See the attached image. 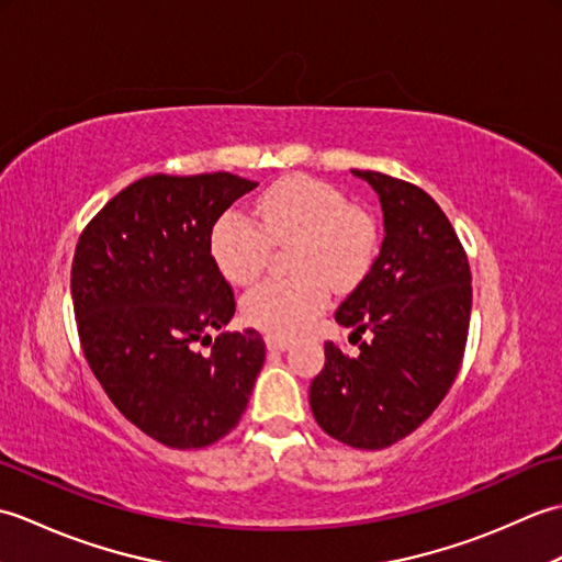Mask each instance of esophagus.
I'll return each instance as SVG.
<instances>
[{
  "label": "esophagus",
  "mask_w": 562,
  "mask_h": 562,
  "mask_svg": "<svg viewBox=\"0 0 562 562\" xmlns=\"http://www.w3.org/2000/svg\"><path fill=\"white\" fill-rule=\"evenodd\" d=\"M290 342H292V340L284 338V336H266V345H268V350H272V352L288 350Z\"/></svg>",
  "instance_id": "1"
}]
</instances>
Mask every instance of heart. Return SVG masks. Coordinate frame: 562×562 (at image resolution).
<instances>
[{"label":"heart","instance_id":"1","mask_svg":"<svg viewBox=\"0 0 562 562\" xmlns=\"http://www.w3.org/2000/svg\"><path fill=\"white\" fill-rule=\"evenodd\" d=\"M254 214L258 225L238 210L220 214L210 229V256L226 280L248 284L266 266L270 244L294 238V278L262 280L241 302L248 324L270 336L304 330L326 308L328 282L350 288L374 258V220L318 178L290 176L272 183L256 200Z\"/></svg>","mask_w":562,"mask_h":562}]
</instances>
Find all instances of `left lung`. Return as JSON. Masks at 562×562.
Instances as JSON below:
<instances>
[{
    "instance_id": "obj_1",
    "label": "left lung",
    "mask_w": 562,
    "mask_h": 562,
    "mask_svg": "<svg viewBox=\"0 0 562 562\" xmlns=\"http://www.w3.org/2000/svg\"><path fill=\"white\" fill-rule=\"evenodd\" d=\"M384 212V241L336 321L369 333L360 355L326 342L308 403L326 435L355 449L408 437L447 396L463 360L471 318V268L447 214L423 188L357 171Z\"/></svg>"
}]
</instances>
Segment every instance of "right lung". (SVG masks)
Here are the masks:
<instances>
[{
    "mask_svg": "<svg viewBox=\"0 0 562 562\" xmlns=\"http://www.w3.org/2000/svg\"><path fill=\"white\" fill-rule=\"evenodd\" d=\"M258 183L217 171L154 173L121 190L71 260L81 350L113 405L171 449H202L241 420L266 362L260 333H220L234 290L210 256V229Z\"/></svg>",
    "mask_w": 562,
    "mask_h": 562,
    "instance_id": "1",
    "label": "right lung"
}]
</instances>
